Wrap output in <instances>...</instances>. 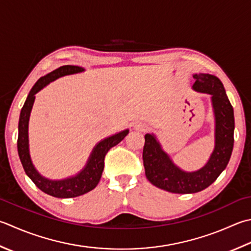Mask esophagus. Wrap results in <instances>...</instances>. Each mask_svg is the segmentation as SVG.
Listing matches in <instances>:
<instances>
[{
	"instance_id": "1",
	"label": "esophagus",
	"mask_w": 251,
	"mask_h": 251,
	"mask_svg": "<svg viewBox=\"0 0 251 251\" xmlns=\"http://www.w3.org/2000/svg\"><path fill=\"white\" fill-rule=\"evenodd\" d=\"M134 127L138 130H145L147 128V126L144 124V123H137V124L134 125Z\"/></svg>"
}]
</instances>
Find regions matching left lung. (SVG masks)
<instances>
[{"mask_svg": "<svg viewBox=\"0 0 251 251\" xmlns=\"http://www.w3.org/2000/svg\"><path fill=\"white\" fill-rule=\"evenodd\" d=\"M194 78L193 89L211 95L214 112L215 146L207 164L195 172L180 170L162 150L153 134L145 136L142 160L147 178L174 194H194L209 187L226 168L234 146V110L222 81L210 74H195Z\"/></svg>", "mask_w": 251, "mask_h": 251, "instance_id": "left-lung-1", "label": "left lung"}]
</instances>
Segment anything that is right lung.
Listing matches in <instances>:
<instances>
[{"label": "right lung", "mask_w": 251, "mask_h": 251, "mask_svg": "<svg viewBox=\"0 0 251 251\" xmlns=\"http://www.w3.org/2000/svg\"><path fill=\"white\" fill-rule=\"evenodd\" d=\"M85 70L80 66L74 65H64L56 68L55 71L49 73L48 75L41 77L32 87L29 92L26 101L21 112L18 123V139H17V149L18 155L23 164V168L37 187L50 196L55 198H74L81 196L88 191L96 188V186L100 181L103 169H104V158L112 147L125 138L128 134V129H125L119 134H115L111 137L101 140L95 148H93L91 154L88 159L85 168L79 173L72 177H68L61 180H52L43 177L39 172L34 169L32 161L29 154V142H28V123L30 117V112L34 102V95L40 91L43 87L49 85L51 81H54L57 78L73 75V74L81 73Z\"/></svg>", "instance_id": "right-lung-1"}]
</instances>
